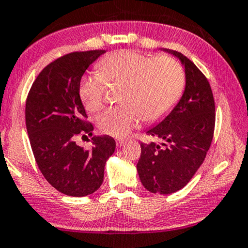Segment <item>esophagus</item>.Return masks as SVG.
<instances>
[{"label":"esophagus","mask_w":248,"mask_h":248,"mask_svg":"<svg viewBox=\"0 0 248 248\" xmlns=\"http://www.w3.org/2000/svg\"><path fill=\"white\" fill-rule=\"evenodd\" d=\"M124 143H125V140H123V139H119V140H117V141H116V145H117V147H122Z\"/></svg>","instance_id":"1"}]
</instances>
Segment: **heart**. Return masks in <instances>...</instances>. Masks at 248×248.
Returning <instances> with one entry per match:
<instances>
[{
	"mask_svg": "<svg viewBox=\"0 0 248 248\" xmlns=\"http://www.w3.org/2000/svg\"><path fill=\"white\" fill-rule=\"evenodd\" d=\"M100 75L81 79L79 95L88 111L103 105L107 82H123V106L106 109L97 117V126L117 138L127 136L141 117L155 122L166 116L182 95L185 73L178 61L161 55L151 57L139 51L118 50L97 63Z\"/></svg>",
	"mask_w": 248,
	"mask_h": 248,
	"instance_id": "obj_1",
	"label": "heart"
}]
</instances>
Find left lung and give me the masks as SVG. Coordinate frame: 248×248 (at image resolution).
<instances>
[{"label":"left lung","mask_w":248,"mask_h":248,"mask_svg":"<svg viewBox=\"0 0 248 248\" xmlns=\"http://www.w3.org/2000/svg\"><path fill=\"white\" fill-rule=\"evenodd\" d=\"M163 51L184 66L185 90L169 115L146 131L163 142L140 143L137 170L146 189L170 194L187 184L206 157L215 127V102L208 80L192 61L178 51Z\"/></svg>","instance_id":"obj_1"}]
</instances>
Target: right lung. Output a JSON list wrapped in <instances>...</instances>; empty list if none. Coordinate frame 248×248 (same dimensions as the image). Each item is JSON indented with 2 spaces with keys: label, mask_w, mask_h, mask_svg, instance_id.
I'll list each match as a JSON object with an SVG mask.
<instances>
[{
  "label": "right lung",
  "mask_w": 248,
  "mask_h": 248,
  "mask_svg": "<svg viewBox=\"0 0 248 248\" xmlns=\"http://www.w3.org/2000/svg\"><path fill=\"white\" fill-rule=\"evenodd\" d=\"M105 53L76 51L55 60L39 73L27 95L26 129L36 164L53 187L70 197L99 189L116 148L109 136H94L91 151L75 143L78 135L93 136L79 87L88 66Z\"/></svg>",
  "instance_id": "add662e5"
}]
</instances>
